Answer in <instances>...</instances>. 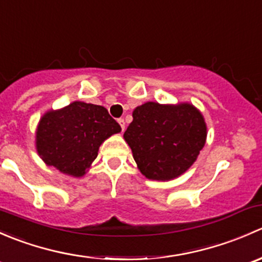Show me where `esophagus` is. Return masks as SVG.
<instances>
[{
	"label": "esophagus",
	"instance_id": "obj_1",
	"mask_svg": "<svg viewBox=\"0 0 262 262\" xmlns=\"http://www.w3.org/2000/svg\"><path fill=\"white\" fill-rule=\"evenodd\" d=\"M118 123L120 124V126H121V130L124 132V129H125V123H124V119H118Z\"/></svg>",
	"mask_w": 262,
	"mask_h": 262
}]
</instances>
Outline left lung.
<instances>
[{
  "instance_id": "1",
  "label": "left lung",
  "mask_w": 262,
  "mask_h": 262,
  "mask_svg": "<svg viewBox=\"0 0 262 262\" xmlns=\"http://www.w3.org/2000/svg\"><path fill=\"white\" fill-rule=\"evenodd\" d=\"M124 139L142 175L149 180H172L196 161L207 139V124L189 102L149 101L134 109Z\"/></svg>"
}]
</instances>
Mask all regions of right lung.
Returning <instances> with one entry per match:
<instances>
[{"mask_svg": "<svg viewBox=\"0 0 262 262\" xmlns=\"http://www.w3.org/2000/svg\"><path fill=\"white\" fill-rule=\"evenodd\" d=\"M120 130L104 106L75 101L41 116L36 128V150L48 166L81 178L97 157L102 142Z\"/></svg>", "mask_w": 262, "mask_h": 262, "instance_id": "right-lung-1", "label": "right lung"}]
</instances>
